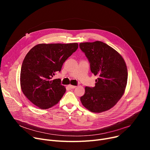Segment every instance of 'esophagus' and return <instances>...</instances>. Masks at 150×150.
<instances>
[{
    "instance_id": "esophagus-1",
    "label": "esophagus",
    "mask_w": 150,
    "mask_h": 150,
    "mask_svg": "<svg viewBox=\"0 0 150 150\" xmlns=\"http://www.w3.org/2000/svg\"><path fill=\"white\" fill-rule=\"evenodd\" d=\"M76 87V86H73V85H69V88H70V89H75V88Z\"/></svg>"
}]
</instances>
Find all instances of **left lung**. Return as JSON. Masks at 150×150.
I'll list each match as a JSON object with an SVG mask.
<instances>
[{
	"label": "left lung",
	"instance_id": "1",
	"mask_svg": "<svg viewBox=\"0 0 150 150\" xmlns=\"http://www.w3.org/2000/svg\"><path fill=\"white\" fill-rule=\"evenodd\" d=\"M80 48L89 63L92 73L98 77L94 87L85 88L80 97L82 105L92 112H102L112 108L124 93L128 70L121 55L101 41L83 42Z\"/></svg>",
	"mask_w": 150,
	"mask_h": 150
}]
</instances>
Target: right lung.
<instances>
[{
	"instance_id": "1",
	"label": "right lung",
	"mask_w": 150,
	"mask_h": 150,
	"mask_svg": "<svg viewBox=\"0 0 150 150\" xmlns=\"http://www.w3.org/2000/svg\"><path fill=\"white\" fill-rule=\"evenodd\" d=\"M78 47L77 43L40 44L33 47L23 61L20 81L25 97L38 108L46 109L57 104L66 92L60 79L52 77Z\"/></svg>"
}]
</instances>
